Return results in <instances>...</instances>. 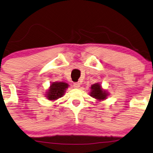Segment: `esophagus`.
Masks as SVG:
<instances>
[{
    "label": "esophagus",
    "instance_id": "1",
    "mask_svg": "<svg viewBox=\"0 0 153 153\" xmlns=\"http://www.w3.org/2000/svg\"><path fill=\"white\" fill-rule=\"evenodd\" d=\"M73 86L75 88H79L80 87V83L78 82H76V83H73Z\"/></svg>",
    "mask_w": 153,
    "mask_h": 153
}]
</instances>
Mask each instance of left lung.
<instances>
[{
  "label": "left lung",
  "mask_w": 153,
  "mask_h": 153,
  "mask_svg": "<svg viewBox=\"0 0 153 153\" xmlns=\"http://www.w3.org/2000/svg\"><path fill=\"white\" fill-rule=\"evenodd\" d=\"M91 92L90 94L92 97L95 98L97 100H103L106 99L107 96L108 95V93L106 92L105 90H103L101 88V86L99 83H94V84L91 85Z\"/></svg>",
  "instance_id": "8db88e82"
}]
</instances>
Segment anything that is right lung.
Instances as JSON below:
<instances>
[{"mask_svg": "<svg viewBox=\"0 0 153 153\" xmlns=\"http://www.w3.org/2000/svg\"><path fill=\"white\" fill-rule=\"evenodd\" d=\"M69 85L64 82H53L50 86L47 92V98L50 100H55L62 97L64 95L66 89L68 88Z\"/></svg>", "mask_w": 153, "mask_h": 153, "instance_id": "obj_1", "label": "right lung"}]
</instances>
